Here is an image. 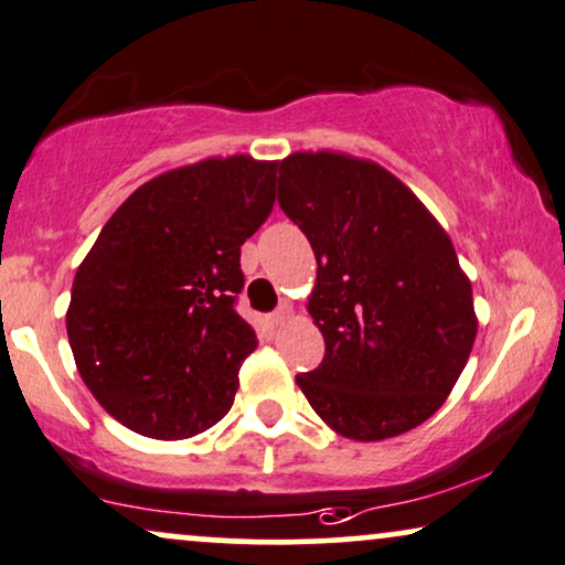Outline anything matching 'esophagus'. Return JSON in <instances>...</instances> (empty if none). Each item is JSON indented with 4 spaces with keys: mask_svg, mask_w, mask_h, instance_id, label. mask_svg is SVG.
Returning <instances> with one entry per match:
<instances>
[{
    "mask_svg": "<svg viewBox=\"0 0 565 565\" xmlns=\"http://www.w3.org/2000/svg\"><path fill=\"white\" fill-rule=\"evenodd\" d=\"M290 315H294V306H290V303H282L280 309H277L275 315L269 317V322L275 324V327H277V324H285V322H288V319H290Z\"/></svg>",
    "mask_w": 565,
    "mask_h": 565,
    "instance_id": "34e87169",
    "label": "esophagus"
}]
</instances>
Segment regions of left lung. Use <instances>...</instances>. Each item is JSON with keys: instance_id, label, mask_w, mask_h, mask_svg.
Returning a JSON list of instances; mask_svg holds the SVG:
<instances>
[{"instance_id": "left-lung-1", "label": "left lung", "mask_w": 565, "mask_h": 565, "mask_svg": "<svg viewBox=\"0 0 565 565\" xmlns=\"http://www.w3.org/2000/svg\"><path fill=\"white\" fill-rule=\"evenodd\" d=\"M277 164V201L317 256L309 315L324 338L322 364L298 374V387L351 440L419 427L477 338L471 282L448 233L369 159L296 151Z\"/></svg>"}]
</instances>
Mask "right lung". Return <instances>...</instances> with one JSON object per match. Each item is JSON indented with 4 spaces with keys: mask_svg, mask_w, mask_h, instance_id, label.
<instances>
[{
    "mask_svg": "<svg viewBox=\"0 0 565 565\" xmlns=\"http://www.w3.org/2000/svg\"><path fill=\"white\" fill-rule=\"evenodd\" d=\"M277 162L201 159L136 188L81 262L67 338L102 408L185 440L233 406L256 332L235 311L241 246L275 204Z\"/></svg>",
    "mask_w": 565,
    "mask_h": 565,
    "instance_id": "right-lung-1",
    "label": "right lung"
}]
</instances>
